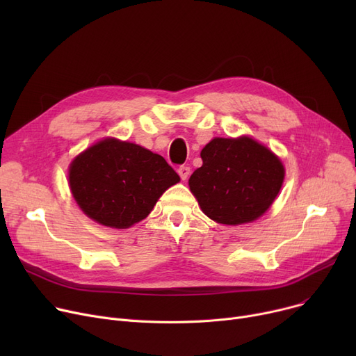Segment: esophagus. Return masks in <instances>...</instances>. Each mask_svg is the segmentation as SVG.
<instances>
[{
    "mask_svg": "<svg viewBox=\"0 0 356 356\" xmlns=\"http://www.w3.org/2000/svg\"><path fill=\"white\" fill-rule=\"evenodd\" d=\"M177 173H179V176L181 177V180H188V179H189V176H191V167H188V165H181V167H179Z\"/></svg>",
    "mask_w": 356,
    "mask_h": 356,
    "instance_id": "esophagus-1",
    "label": "esophagus"
}]
</instances>
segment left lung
I'll list each match as a JSON object with an SVG mask.
<instances>
[{"label": "left lung", "instance_id": "left-lung-1", "mask_svg": "<svg viewBox=\"0 0 356 356\" xmlns=\"http://www.w3.org/2000/svg\"><path fill=\"white\" fill-rule=\"evenodd\" d=\"M202 167L189 179L202 212L223 225H242L264 215L284 180V165L248 136L216 137L200 152Z\"/></svg>", "mask_w": 356, "mask_h": 356}]
</instances>
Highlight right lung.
Here are the masks:
<instances>
[{
  "label": "right lung",
  "instance_id": "right-lung-1",
  "mask_svg": "<svg viewBox=\"0 0 356 356\" xmlns=\"http://www.w3.org/2000/svg\"><path fill=\"white\" fill-rule=\"evenodd\" d=\"M179 181L161 156L117 138L90 145L69 167L70 192L83 213L117 229L147 218L159 197Z\"/></svg>",
  "mask_w": 356,
  "mask_h": 356
}]
</instances>
